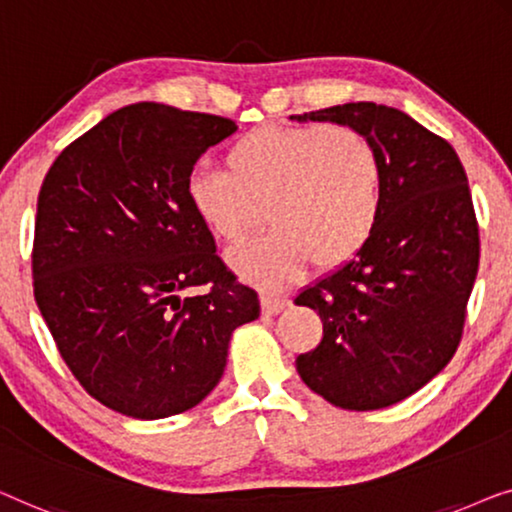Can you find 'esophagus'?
Masks as SVG:
<instances>
[{"mask_svg":"<svg viewBox=\"0 0 512 512\" xmlns=\"http://www.w3.org/2000/svg\"><path fill=\"white\" fill-rule=\"evenodd\" d=\"M287 306V299L283 297H271V294H262V313L266 315H278Z\"/></svg>","mask_w":512,"mask_h":512,"instance_id":"obj_1","label":"esophagus"}]
</instances>
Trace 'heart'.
Wrapping results in <instances>:
<instances>
[{"instance_id": "obj_1", "label": "heart", "mask_w": 512, "mask_h": 512, "mask_svg": "<svg viewBox=\"0 0 512 512\" xmlns=\"http://www.w3.org/2000/svg\"><path fill=\"white\" fill-rule=\"evenodd\" d=\"M225 169H192L187 204L222 243L246 239L264 208L269 232L227 259L266 290L299 280L311 259L325 271L348 264L383 213V157L355 127H255L227 148Z\"/></svg>"}]
</instances>
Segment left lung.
Masks as SVG:
<instances>
[{
    "label": "left lung",
    "instance_id": "1",
    "mask_svg": "<svg viewBox=\"0 0 512 512\" xmlns=\"http://www.w3.org/2000/svg\"><path fill=\"white\" fill-rule=\"evenodd\" d=\"M290 118L355 127L383 157L376 232L294 304L322 320L318 348L297 357L301 380L338 408H387L438 376L462 341L480 259L469 178L448 141L392 106L357 102Z\"/></svg>",
    "mask_w": 512,
    "mask_h": 512
}]
</instances>
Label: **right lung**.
Segmentation results:
<instances>
[{
	"instance_id": "add662e5",
	"label": "right lung",
	"mask_w": 512,
	"mask_h": 512,
	"mask_svg": "<svg viewBox=\"0 0 512 512\" xmlns=\"http://www.w3.org/2000/svg\"><path fill=\"white\" fill-rule=\"evenodd\" d=\"M236 132L220 115L122 106L57 155L34 227V299L83 390L136 420L206 399L257 292L215 255L185 197L208 148ZM206 284L197 298H181Z\"/></svg>"
}]
</instances>
